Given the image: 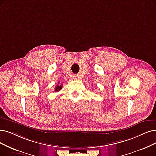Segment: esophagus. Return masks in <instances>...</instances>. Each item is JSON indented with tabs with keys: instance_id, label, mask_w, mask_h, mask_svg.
Segmentation results:
<instances>
[{
	"instance_id": "obj_1",
	"label": "esophagus",
	"mask_w": 156,
	"mask_h": 156,
	"mask_svg": "<svg viewBox=\"0 0 156 156\" xmlns=\"http://www.w3.org/2000/svg\"><path fill=\"white\" fill-rule=\"evenodd\" d=\"M73 78L74 79H79V76H77V75H73Z\"/></svg>"
}]
</instances>
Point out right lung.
Listing matches in <instances>:
<instances>
[{
	"label": "right lung",
	"instance_id": "add662e5",
	"mask_svg": "<svg viewBox=\"0 0 156 156\" xmlns=\"http://www.w3.org/2000/svg\"><path fill=\"white\" fill-rule=\"evenodd\" d=\"M59 83H58V84L55 86V91H59L62 89V87H63V85L62 84H59Z\"/></svg>",
	"mask_w": 156,
	"mask_h": 156
}]
</instances>
